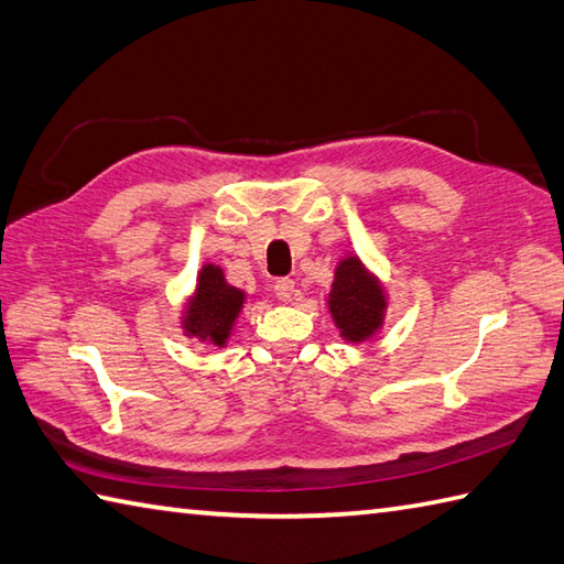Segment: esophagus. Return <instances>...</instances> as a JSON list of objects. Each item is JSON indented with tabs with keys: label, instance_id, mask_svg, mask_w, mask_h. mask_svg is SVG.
I'll list each match as a JSON object with an SVG mask.
<instances>
[{
	"label": "esophagus",
	"instance_id": "obj_1",
	"mask_svg": "<svg viewBox=\"0 0 564 564\" xmlns=\"http://www.w3.org/2000/svg\"><path fill=\"white\" fill-rule=\"evenodd\" d=\"M272 292H274V296L280 299V302H292V296H294V280L280 278L278 282L272 284Z\"/></svg>",
	"mask_w": 564,
	"mask_h": 564
}]
</instances>
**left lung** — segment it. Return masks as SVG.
Segmentation results:
<instances>
[{
  "instance_id": "left-lung-1",
  "label": "left lung",
  "mask_w": 564,
  "mask_h": 564,
  "mask_svg": "<svg viewBox=\"0 0 564 564\" xmlns=\"http://www.w3.org/2000/svg\"><path fill=\"white\" fill-rule=\"evenodd\" d=\"M328 308L333 324L340 328V336L350 343L372 338L382 328L387 296L358 256H348L338 262L328 294Z\"/></svg>"
}]
</instances>
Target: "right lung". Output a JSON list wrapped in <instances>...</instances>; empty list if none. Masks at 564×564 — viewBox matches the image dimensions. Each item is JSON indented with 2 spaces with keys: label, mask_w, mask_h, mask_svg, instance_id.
Here are the masks:
<instances>
[{
  "label": "right lung",
  "mask_w": 564,
  "mask_h": 564,
  "mask_svg": "<svg viewBox=\"0 0 564 564\" xmlns=\"http://www.w3.org/2000/svg\"><path fill=\"white\" fill-rule=\"evenodd\" d=\"M243 304L246 292L228 284L221 268L206 262L199 270L197 290H194L185 316H182V328L189 338L224 348L231 338L234 324Z\"/></svg>",
  "instance_id": "add662e5"
}]
</instances>
